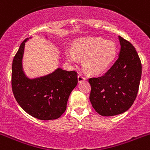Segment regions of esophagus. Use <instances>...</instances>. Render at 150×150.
I'll return each mask as SVG.
<instances>
[{"mask_svg":"<svg viewBox=\"0 0 150 150\" xmlns=\"http://www.w3.org/2000/svg\"><path fill=\"white\" fill-rule=\"evenodd\" d=\"M84 80H86V76L83 75V74H79L78 75V82L81 83V82L84 81Z\"/></svg>","mask_w":150,"mask_h":150,"instance_id":"34e87169","label":"esophagus"}]
</instances>
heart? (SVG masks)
Listing matches in <instances>:
<instances>
[{
    "mask_svg": "<svg viewBox=\"0 0 150 150\" xmlns=\"http://www.w3.org/2000/svg\"><path fill=\"white\" fill-rule=\"evenodd\" d=\"M66 57L70 62L76 63L83 58V65L89 74H98L107 70L117 54L116 43L100 38H85L76 40L74 48H67Z\"/></svg>",
    "mask_w": 150,
    "mask_h": 150,
    "instance_id": "heart-1",
    "label": "heart"
}]
</instances>
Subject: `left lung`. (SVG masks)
Returning a JSON list of instances; mask_svg holds the SVG:
<instances>
[{
	"instance_id": "1",
	"label": "left lung",
	"mask_w": 150,
	"mask_h": 150,
	"mask_svg": "<svg viewBox=\"0 0 150 150\" xmlns=\"http://www.w3.org/2000/svg\"><path fill=\"white\" fill-rule=\"evenodd\" d=\"M119 39L121 50L113 65L104 75L88 79L91 105L104 116L121 114L132 107L142 74L141 62L133 45L120 36Z\"/></svg>"
}]
</instances>
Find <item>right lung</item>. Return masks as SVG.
Returning <instances> with one entry per match:
<instances>
[{
    "label": "right lung",
    "instance_id": "1",
    "mask_svg": "<svg viewBox=\"0 0 150 150\" xmlns=\"http://www.w3.org/2000/svg\"><path fill=\"white\" fill-rule=\"evenodd\" d=\"M21 43L12 64V89L27 113L40 120H56L63 114L71 91L78 83L77 73L62 68L46 76L29 79L22 70L25 43Z\"/></svg>",
    "mask_w": 150,
    "mask_h": 150
}]
</instances>
